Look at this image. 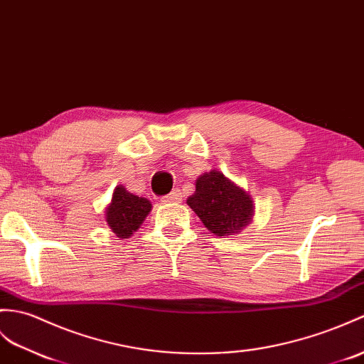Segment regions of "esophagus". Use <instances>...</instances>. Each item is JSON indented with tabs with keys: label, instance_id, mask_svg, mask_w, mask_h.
Returning <instances> with one entry per match:
<instances>
[{
	"label": "esophagus",
	"instance_id": "obj_1",
	"mask_svg": "<svg viewBox=\"0 0 364 364\" xmlns=\"http://www.w3.org/2000/svg\"><path fill=\"white\" fill-rule=\"evenodd\" d=\"M181 200H183V196H181V191L178 188L173 189L171 193H168V196L163 197L164 203H178Z\"/></svg>",
	"mask_w": 364,
	"mask_h": 364
}]
</instances>
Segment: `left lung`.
<instances>
[{"label":"left lung","mask_w":364,"mask_h":364,"mask_svg":"<svg viewBox=\"0 0 364 364\" xmlns=\"http://www.w3.org/2000/svg\"><path fill=\"white\" fill-rule=\"evenodd\" d=\"M188 205L203 225L218 237L240 232V228L251 222L255 213L248 193L217 171L200 176Z\"/></svg>","instance_id":"obj_1"}]
</instances>
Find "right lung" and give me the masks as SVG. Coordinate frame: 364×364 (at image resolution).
I'll list each match as a JSON object with an SVG mask.
<instances>
[{
	"label": "right lung",
	"instance_id": "obj_1",
	"mask_svg": "<svg viewBox=\"0 0 364 364\" xmlns=\"http://www.w3.org/2000/svg\"><path fill=\"white\" fill-rule=\"evenodd\" d=\"M150 209L151 205L147 198L133 196L124 186H117L107 208L105 220L117 237L127 239L141 226Z\"/></svg>",
	"mask_w": 364,
	"mask_h": 364
}]
</instances>
